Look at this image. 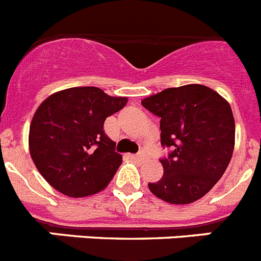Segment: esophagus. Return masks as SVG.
I'll return each mask as SVG.
<instances>
[{
    "label": "esophagus",
    "instance_id": "1",
    "mask_svg": "<svg viewBox=\"0 0 261 261\" xmlns=\"http://www.w3.org/2000/svg\"><path fill=\"white\" fill-rule=\"evenodd\" d=\"M132 158L135 159V161H145V159H146V155H145L144 153H138L132 155Z\"/></svg>",
    "mask_w": 261,
    "mask_h": 261
}]
</instances>
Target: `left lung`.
Instances as JSON below:
<instances>
[{"label":"left lung","instance_id":"8db88e82","mask_svg":"<svg viewBox=\"0 0 261 261\" xmlns=\"http://www.w3.org/2000/svg\"><path fill=\"white\" fill-rule=\"evenodd\" d=\"M142 106L161 117V144L171 147L161 159L163 176L149 190L170 204H191L220 180L235 144L229 102L211 87H170L145 98Z\"/></svg>","mask_w":261,"mask_h":261}]
</instances>
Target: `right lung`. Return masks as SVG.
I'll return each instance as SVG.
<instances>
[{"instance_id": "obj_1", "label": "right lung", "mask_w": 261, "mask_h": 261, "mask_svg": "<svg viewBox=\"0 0 261 261\" xmlns=\"http://www.w3.org/2000/svg\"><path fill=\"white\" fill-rule=\"evenodd\" d=\"M102 89L71 87L48 96L32 117L29 146L43 177L69 197L105 190L123 162L103 124L126 105Z\"/></svg>"}]
</instances>
